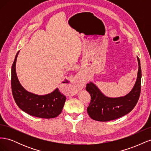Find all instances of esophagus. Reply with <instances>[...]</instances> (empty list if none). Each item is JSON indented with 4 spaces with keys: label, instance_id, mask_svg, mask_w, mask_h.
<instances>
[{
    "label": "esophagus",
    "instance_id": "esophagus-1",
    "mask_svg": "<svg viewBox=\"0 0 151 151\" xmlns=\"http://www.w3.org/2000/svg\"><path fill=\"white\" fill-rule=\"evenodd\" d=\"M84 84L85 81L83 79V76H82V75L79 74L78 76H77L75 77V79L73 80V81L72 82L71 86L72 88L75 90H79L83 88Z\"/></svg>",
    "mask_w": 151,
    "mask_h": 151
}]
</instances>
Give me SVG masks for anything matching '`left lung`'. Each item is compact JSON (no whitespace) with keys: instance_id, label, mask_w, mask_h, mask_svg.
Returning a JSON list of instances; mask_svg holds the SVG:
<instances>
[{"instance_id":"left-lung-1","label":"left lung","mask_w":151,"mask_h":151,"mask_svg":"<svg viewBox=\"0 0 151 151\" xmlns=\"http://www.w3.org/2000/svg\"><path fill=\"white\" fill-rule=\"evenodd\" d=\"M137 60L139 70L135 84L130 92L125 96L108 98L93 83L87 84L86 91L91 95V102L87 111L92 119L99 122L113 120L127 115L134 108L139 99L141 89L142 72L138 57Z\"/></svg>"}]
</instances>
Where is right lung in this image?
Returning a JSON list of instances; mask_svg holds the SVG:
<instances>
[{
    "mask_svg": "<svg viewBox=\"0 0 151 151\" xmlns=\"http://www.w3.org/2000/svg\"><path fill=\"white\" fill-rule=\"evenodd\" d=\"M16 54L11 69V88L13 98L22 111L42 118H53L61 113L66 97L58 88L46 95H37L27 91L20 84L16 72Z\"/></svg>",
    "mask_w": 151,
    "mask_h": 151,
    "instance_id": "right-lung-1",
    "label": "right lung"
}]
</instances>
